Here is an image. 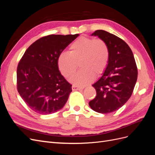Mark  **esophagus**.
I'll return each instance as SVG.
<instances>
[{"label":"esophagus","instance_id":"esophagus-1","mask_svg":"<svg viewBox=\"0 0 155 155\" xmlns=\"http://www.w3.org/2000/svg\"><path fill=\"white\" fill-rule=\"evenodd\" d=\"M72 91H78V90H80V89H81V88L79 87H77V86L73 85V86L72 87Z\"/></svg>","mask_w":155,"mask_h":155}]
</instances>
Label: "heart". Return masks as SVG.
<instances>
[{
    "label": "heart",
    "mask_w": 155,
    "mask_h": 155,
    "mask_svg": "<svg viewBox=\"0 0 155 155\" xmlns=\"http://www.w3.org/2000/svg\"><path fill=\"white\" fill-rule=\"evenodd\" d=\"M109 59L108 46L101 39L80 37L70 46L69 53H61L58 58L59 71L65 78H69L76 71L78 64L81 69L70 81L76 86L83 87L94 81L105 70Z\"/></svg>",
    "instance_id": "1"
}]
</instances>
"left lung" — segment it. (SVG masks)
Returning <instances> with one entry per match:
<instances>
[{"mask_svg": "<svg viewBox=\"0 0 155 155\" xmlns=\"http://www.w3.org/2000/svg\"><path fill=\"white\" fill-rule=\"evenodd\" d=\"M91 35L97 36L107 44L109 59L102 76L92 85L96 96L88 104L99 113H110L118 110L132 95L138 77L137 64L132 50L118 37L102 30Z\"/></svg>", "mask_w": 155, "mask_h": 155, "instance_id": "1", "label": "left lung"}]
</instances>
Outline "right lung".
Wrapping results in <instances>:
<instances>
[{
  "label": "right lung",
  "instance_id": "right-lung-1",
  "mask_svg": "<svg viewBox=\"0 0 155 155\" xmlns=\"http://www.w3.org/2000/svg\"><path fill=\"white\" fill-rule=\"evenodd\" d=\"M79 34L50 35L31 45L18 63L17 91L30 109L41 114L61 109L68 100L72 85L59 72V55Z\"/></svg>",
  "mask_w": 155,
  "mask_h": 155
}]
</instances>
